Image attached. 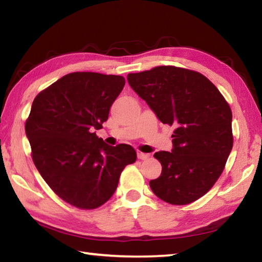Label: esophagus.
<instances>
[{
  "label": "esophagus",
  "instance_id": "esophagus-1",
  "mask_svg": "<svg viewBox=\"0 0 262 262\" xmlns=\"http://www.w3.org/2000/svg\"><path fill=\"white\" fill-rule=\"evenodd\" d=\"M150 157L149 154H144V152H137V158L141 159V161H145Z\"/></svg>",
  "mask_w": 262,
  "mask_h": 262
}]
</instances>
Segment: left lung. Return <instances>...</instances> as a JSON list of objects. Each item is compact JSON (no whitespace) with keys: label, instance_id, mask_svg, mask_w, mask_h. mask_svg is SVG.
Instances as JSON below:
<instances>
[{"label":"left lung","instance_id":"1","mask_svg":"<svg viewBox=\"0 0 262 262\" xmlns=\"http://www.w3.org/2000/svg\"><path fill=\"white\" fill-rule=\"evenodd\" d=\"M127 79L159 120L177 127L172 151L154 155L162 173L150 180V188L171 205L196 201L215 185L231 152L232 113L227 100L202 74L174 66L128 74Z\"/></svg>","mask_w":262,"mask_h":262}]
</instances>
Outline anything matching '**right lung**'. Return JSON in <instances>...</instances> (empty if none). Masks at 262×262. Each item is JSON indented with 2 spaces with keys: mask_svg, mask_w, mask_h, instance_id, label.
Listing matches in <instances>:
<instances>
[{
  "mask_svg": "<svg viewBox=\"0 0 262 262\" xmlns=\"http://www.w3.org/2000/svg\"><path fill=\"white\" fill-rule=\"evenodd\" d=\"M125 83L118 75L68 74L39 92L25 122L39 173L57 196L79 209L108 201L123 168L136 161L130 145L111 147L95 133Z\"/></svg>",
  "mask_w": 262,
  "mask_h": 262,
  "instance_id": "right-lung-1",
  "label": "right lung"
}]
</instances>
